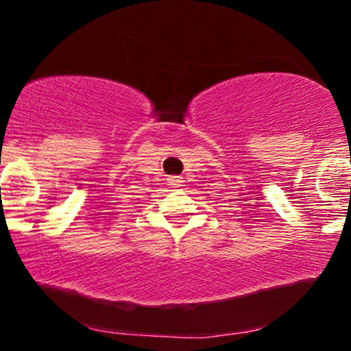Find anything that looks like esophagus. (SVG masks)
I'll return each instance as SVG.
<instances>
[{"label": "esophagus", "instance_id": "obj_1", "mask_svg": "<svg viewBox=\"0 0 351 351\" xmlns=\"http://www.w3.org/2000/svg\"><path fill=\"white\" fill-rule=\"evenodd\" d=\"M181 183H183V178H181V176H170V178H168V184H170L171 188H178L181 186Z\"/></svg>", "mask_w": 351, "mask_h": 351}]
</instances>
